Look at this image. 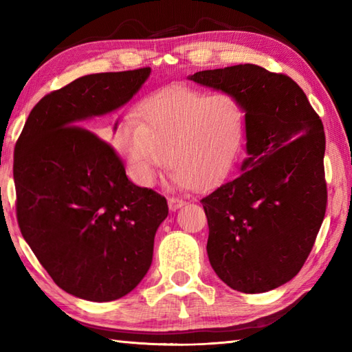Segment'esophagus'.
<instances>
[{
    "label": "esophagus",
    "mask_w": 352,
    "mask_h": 352,
    "mask_svg": "<svg viewBox=\"0 0 352 352\" xmlns=\"http://www.w3.org/2000/svg\"><path fill=\"white\" fill-rule=\"evenodd\" d=\"M184 204H186V201H184V199L175 198V197L168 198V206H169V208H170L172 212H175V210H178V208H182Z\"/></svg>",
    "instance_id": "1"
}]
</instances>
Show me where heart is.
<instances>
[{
  "label": "heart",
  "mask_w": 352,
  "mask_h": 352,
  "mask_svg": "<svg viewBox=\"0 0 352 352\" xmlns=\"http://www.w3.org/2000/svg\"><path fill=\"white\" fill-rule=\"evenodd\" d=\"M138 116L139 122L125 119L118 125L113 142L134 182L145 188L169 162L172 186L208 189L241 153L245 111L230 94L169 86L149 95Z\"/></svg>",
  "instance_id": "1"
}]
</instances>
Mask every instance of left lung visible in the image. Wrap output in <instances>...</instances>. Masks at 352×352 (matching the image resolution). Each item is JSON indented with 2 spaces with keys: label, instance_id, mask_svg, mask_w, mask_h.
Listing matches in <instances>:
<instances>
[{
  "label": "left lung",
  "instance_id": "left-lung-1",
  "mask_svg": "<svg viewBox=\"0 0 352 352\" xmlns=\"http://www.w3.org/2000/svg\"><path fill=\"white\" fill-rule=\"evenodd\" d=\"M189 80L233 95L245 111L241 174L201 199L207 254L231 289L263 294L301 271L327 208L325 133L290 77L245 63Z\"/></svg>",
  "mask_w": 352,
  "mask_h": 352
}]
</instances>
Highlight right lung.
I'll list each match as a JSON object with an SVG mask.
<instances>
[{"label":"right lung","mask_w":352,"mask_h":352,"mask_svg":"<svg viewBox=\"0 0 352 352\" xmlns=\"http://www.w3.org/2000/svg\"><path fill=\"white\" fill-rule=\"evenodd\" d=\"M149 74H91L45 95L14 146L21 233L57 286L81 300L130 294L151 266L168 216L166 198L131 183L113 148L81 129L129 102Z\"/></svg>","instance_id":"obj_1"}]
</instances>
